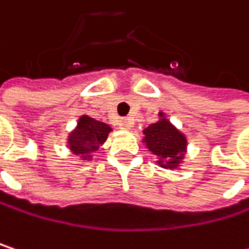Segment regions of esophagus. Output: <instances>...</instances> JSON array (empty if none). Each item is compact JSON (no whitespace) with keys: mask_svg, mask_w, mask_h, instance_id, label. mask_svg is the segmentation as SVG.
I'll return each instance as SVG.
<instances>
[{"mask_svg":"<svg viewBox=\"0 0 249 249\" xmlns=\"http://www.w3.org/2000/svg\"><path fill=\"white\" fill-rule=\"evenodd\" d=\"M120 128H123V129H129L131 126H132V121L129 120V118H123V120H120Z\"/></svg>","mask_w":249,"mask_h":249,"instance_id":"1","label":"esophagus"}]
</instances>
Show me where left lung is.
<instances>
[{
  "mask_svg": "<svg viewBox=\"0 0 249 249\" xmlns=\"http://www.w3.org/2000/svg\"><path fill=\"white\" fill-rule=\"evenodd\" d=\"M144 134H145L144 140L147 142V147L156 156H159L160 159L159 163H163L164 160L166 164H161V167L173 169L178 164L181 159L180 153L184 150L186 140L184 135L180 134L167 120L161 118L156 124L147 126L144 129Z\"/></svg>",
  "mask_w": 249,
  "mask_h": 249,
  "instance_id": "left-lung-1",
  "label": "left lung"
}]
</instances>
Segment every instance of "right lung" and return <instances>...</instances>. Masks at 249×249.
I'll return each instance as SVG.
<instances>
[{"label":"right lung","mask_w":249,"mask_h":249,"mask_svg":"<svg viewBox=\"0 0 249 249\" xmlns=\"http://www.w3.org/2000/svg\"><path fill=\"white\" fill-rule=\"evenodd\" d=\"M109 131V125L83 115L77 123L76 131L69 137V148L77 156L88 159L90 157L89 154L98 150L99 145L107 140Z\"/></svg>","instance_id":"right-lung-1"}]
</instances>
